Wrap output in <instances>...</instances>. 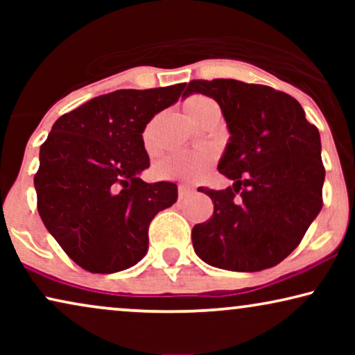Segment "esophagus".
<instances>
[{"instance_id":"1","label":"esophagus","mask_w":355,"mask_h":355,"mask_svg":"<svg viewBox=\"0 0 355 355\" xmlns=\"http://www.w3.org/2000/svg\"><path fill=\"white\" fill-rule=\"evenodd\" d=\"M193 192V186H191V184H184V182H181L178 186V197L181 198H186L187 196H191V193Z\"/></svg>"}]
</instances>
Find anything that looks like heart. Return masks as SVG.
Wrapping results in <instances>:
<instances>
[{
  "mask_svg": "<svg viewBox=\"0 0 355 355\" xmlns=\"http://www.w3.org/2000/svg\"><path fill=\"white\" fill-rule=\"evenodd\" d=\"M215 101L203 95L189 96L184 103L187 114L196 119L207 106ZM145 145L150 150V140L145 139ZM215 162V152L210 148H196V150H179V152L169 153L157 164V174L162 179H173V181H196L202 178Z\"/></svg>",
  "mask_w": 355,
  "mask_h": 355,
  "instance_id": "heart-1",
  "label": "heart"
}]
</instances>
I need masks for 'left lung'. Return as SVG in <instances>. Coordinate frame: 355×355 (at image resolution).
I'll use <instances>...</instances> for the list:
<instances>
[{
  "label": "left lung",
  "instance_id": "obj_1",
  "mask_svg": "<svg viewBox=\"0 0 355 355\" xmlns=\"http://www.w3.org/2000/svg\"><path fill=\"white\" fill-rule=\"evenodd\" d=\"M193 92L220 105L231 139L218 171L234 181L225 191L198 187L211 198L213 216L193 226V250L216 268H271L300 244L323 207L318 129L297 100L273 87L200 79L184 95Z\"/></svg>",
  "mask_w": 355,
  "mask_h": 355
}]
</instances>
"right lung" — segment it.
<instances>
[{
  "instance_id": "right-lung-1",
  "label": "right lung",
  "mask_w": 355,
  "mask_h": 355,
  "mask_svg": "<svg viewBox=\"0 0 355 355\" xmlns=\"http://www.w3.org/2000/svg\"><path fill=\"white\" fill-rule=\"evenodd\" d=\"M186 84L116 90L62 114L40 147L33 176L43 225L72 261L116 273L144 259L148 226L178 198L174 182L148 184L144 130Z\"/></svg>"
}]
</instances>
